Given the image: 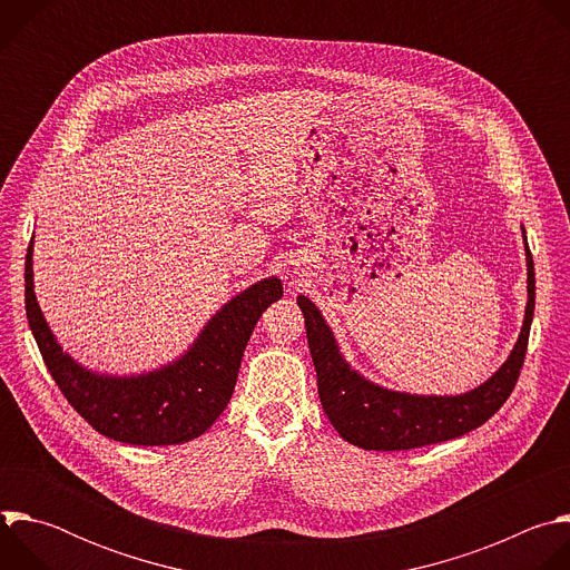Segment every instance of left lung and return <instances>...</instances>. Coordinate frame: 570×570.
<instances>
[{
    "label": "left lung",
    "instance_id": "obj_1",
    "mask_svg": "<svg viewBox=\"0 0 570 570\" xmlns=\"http://www.w3.org/2000/svg\"><path fill=\"white\" fill-rule=\"evenodd\" d=\"M521 232L528 266V304L521 334L505 363L490 379L460 394H415L370 381L347 363L320 308L306 295H297L322 411L345 442L365 451H405L446 442L482 426L508 401L523 367L534 315V264L525 229L521 227Z\"/></svg>",
    "mask_w": 570,
    "mask_h": 570
}]
</instances>
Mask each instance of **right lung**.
Returning <instances> with one entry per match:
<instances>
[{
    "label": "right lung",
    "mask_w": 570,
    "mask_h": 570,
    "mask_svg": "<svg viewBox=\"0 0 570 570\" xmlns=\"http://www.w3.org/2000/svg\"><path fill=\"white\" fill-rule=\"evenodd\" d=\"M282 295V279L255 282L227 299L178 358L139 374H108L80 365L49 330L33 286V238L24 264L29 327L56 385L95 431L137 446L185 444L209 431L232 399L257 320Z\"/></svg>",
    "instance_id": "right-lung-1"
}]
</instances>
